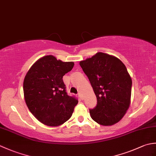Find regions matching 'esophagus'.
<instances>
[{"mask_svg":"<svg viewBox=\"0 0 156 156\" xmlns=\"http://www.w3.org/2000/svg\"><path fill=\"white\" fill-rule=\"evenodd\" d=\"M78 97L81 99V100H83V96H82V93H80V92H79L78 93Z\"/></svg>","mask_w":156,"mask_h":156,"instance_id":"obj_1","label":"esophagus"}]
</instances>
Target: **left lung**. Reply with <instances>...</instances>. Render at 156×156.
<instances>
[{
  "label": "left lung",
  "instance_id": "8db88e82",
  "mask_svg": "<svg viewBox=\"0 0 156 156\" xmlns=\"http://www.w3.org/2000/svg\"><path fill=\"white\" fill-rule=\"evenodd\" d=\"M80 65L97 98V106L89 110L91 118L103 126L117 123L131 101L132 80L125 64L113 55L98 52Z\"/></svg>",
  "mask_w": 156,
  "mask_h": 156
}]
</instances>
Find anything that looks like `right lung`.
Listing matches in <instances>:
<instances>
[{
	"label": "right lung",
	"instance_id": "obj_1",
	"mask_svg": "<svg viewBox=\"0 0 156 156\" xmlns=\"http://www.w3.org/2000/svg\"><path fill=\"white\" fill-rule=\"evenodd\" d=\"M73 62L58 60L54 55L39 59L29 69L23 82L29 110L45 125L59 126L71 117L78 100L68 96L63 76L74 67Z\"/></svg>",
	"mask_w": 156,
	"mask_h": 156
}]
</instances>
